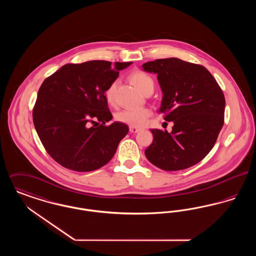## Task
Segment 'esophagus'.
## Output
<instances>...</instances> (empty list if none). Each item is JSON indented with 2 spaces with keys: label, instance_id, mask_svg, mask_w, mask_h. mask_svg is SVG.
Here are the masks:
<instances>
[{
  "label": "esophagus",
  "instance_id": "esophagus-1",
  "mask_svg": "<svg viewBox=\"0 0 256 256\" xmlns=\"http://www.w3.org/2000/svg\"><path fill=\"white\" fill-rule=\"evenodd\" d=\"M140 130H141V128H139L132 126H130V132L132 134H136V132H139Z\"/></svg>",
  "mask_w": 256,
  "mask_h": 256
}]
</instances>
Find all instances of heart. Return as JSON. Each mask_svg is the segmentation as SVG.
<instances>
[{
    "label": "heart",
    "instance_id": "heart-1",
    "mask_svg": "<svg viewBox=\"0 0 256 256\" xmlns=\"http://www.w3.org/2000/svg\"><path fill=\"white\" fill-rule=\"evenodd\" d=\"M132 80L144 94L148 91H154V80L142 71H136L130 76ZM118 84V80H115L106 88L104 95L108 102L114 104L115 102V93ZM152 115V110L148 108H126L119 111L116 114V120L119 122L126 124L132 126H142L146 124L148 118Z\"/></svg>",
    "mask_w": 256,
    "mask_h": 256
}]
</instances>
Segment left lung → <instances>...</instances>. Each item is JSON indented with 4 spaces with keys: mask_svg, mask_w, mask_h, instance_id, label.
Segmentation results:
<instances>
[{
    "mask_svg": "<svg viewBox=\"0 0 256 256\" xmlns=\"http://www.w3.org/2000/svg\"><path fill=\"white\" fill-rule=\"evenodd\" d=\"M142 68L158 74L163 94L158 112L174 122L170 134L150 130L154 140L145 150L146 158L165 170L194 166L212 150L222 128V89L206 68L180 58L148 61Z\"/></svg>",
    "mask_w": 256,
    "mask_h": 256,
    "instance_id": "8db88e82",
    "label": "left lung"
}]
</instances>
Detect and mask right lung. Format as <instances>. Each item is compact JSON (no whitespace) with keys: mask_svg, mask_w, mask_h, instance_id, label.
Instances as JSON below:
<instances>
[{"mask_svg":"<svg viewBox=\"0 0 256 256\" xmlns=\"http://www.w3.org/2000/svg\"><path fill=\"white\" fill-rule=\"evenodd\" d=\"M132 62L91 60L63 65L40 86L32 111L37 134L50 156L76 172L97 170L114 156L128 126L112 122L104 92ZM103 124L98 127L94 124Z\"/></svg>","mask_w":256,"mask_h":256,"instance_id":"obj_1","label":"right lung"}]
</instances>
